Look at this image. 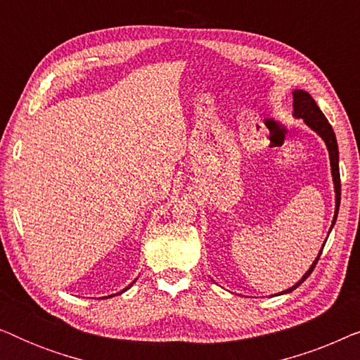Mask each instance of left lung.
I'll return each instance as SVG.
<instances>
[{"instance_id":"1","label":"left lung","mask_w":360,"mask_h":360,"mask_svg":"<svg viewBox=\"0 0 360 360\" xmlns=\"http://www.w3.org/2000/svg\"><path fill=\"white\" fill-rule=\"evenodd\" d=\"M293 116L298 117V120H303L304 124H307L308 127H311V129L316 132L319 137H321V139L324 141V144H326V147H328L329 162H331V175H333V181H334V193H336V210H334V218L331 223V229H333V226H334V223H336V218H338L339 203H341V179H339V150H338L336 134H334L333 127L328 122L326 116L323 115V111L319 110L316 101L313 100L311 95H309L308 91H303V90L293 91ZM331 229H329V233H331ZM326 240H324V244H326ZM324 244H323V248H324ZM323 248H321V250H319L318 257L314 259L311 267H309L307 270V274L302 277V280H298L293 287H290L288 290H285V292L278 293V295L293 292L295 288L300 287V285H302L304 280L311 275L314 265L318 264L319 255H321V252H323Z\"/></svg>"}]
</instances>
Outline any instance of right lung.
<instances>
[{"mask_svg": "<svg viewBox=\"0 0 360 360\" xmlns=\"http://www.w3.org/2000/svg\"><path fill=\"white\" fill-rule=\"evenodd\" d=\"M134 282H136V280H134ZM134 282H132V283H134ZM132 283H131V285H132ZM131 285H129V287H131ZM129 287H126L124 290H122V292H126V290H127V288H129ZM122 292H120V293H122ZM120 293H117V295H120ZM110 297H115V295H110Z\"/></svg>", "mask_w": 360, "mask_h": 360, "instance_id": "1", "label": "right lung"}]
</instances>
